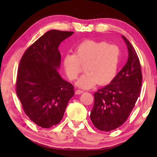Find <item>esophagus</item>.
<instances>
[{"mask_svg": "<svg viewBox=\"0 0 157 157\" xmlns=\"http://www.w3.org/2000/svg\"><path fill=\"white\" fill-rule=\"evenodd\" d=\"M84 91H82V90H79V89H78V90H76V91H75V94H77V95H79V94H82V93H83Z\"/></svg>", "mask_w": 157, "mask_h": 157, "instance_id": "esophagus-1", "label": "esophagus"}]
</instances>
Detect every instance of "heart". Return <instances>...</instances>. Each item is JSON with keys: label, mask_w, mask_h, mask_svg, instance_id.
Masks as SVG:
<instances>
[{"label": "heart", "mask_w": 157, "mask_h": 157, "mask_svg": "<svg viewBox=\"0 0 157 157\" xmlns=\"http://www.w3.org/2000/svg\"><path fill=\"white\" fill-rule=\"evenodd\" d=\"M121 50L105 41L85 40L77 46L75 53L64 55L63 64L66 76L71 81L78 78L85 65V73L77 85L89 89L97 83L104 85L113 80L121 60Z\"/></svg>", "instance_id": "obj_1"}]
</instances>
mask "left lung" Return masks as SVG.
<instances>
[{"instance_id":"left-lung-1","label":"left lung","mask_w":157,"mask_h":157,"mask_svg":"<svg viewBox=\"0 0 157 157\" xmlns=\"http://www.w3.org/2000/svg\"><path fill=\"white\" fill-rule=\"evenodd\" d=\"M129 57L109 84L94 94V105L90 118L100 131L109 132L121 126L127 120L140 96L142 73L136 50L124 36Z\"/></svg>"}]
</instances>
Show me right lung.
Wrapping results in <instances>:
<instances>
[{"instance_id": "right-lung-1", "label": "right lung", "mask_w": 157, "mask_h": 157, "mask_svg": "<svg viewBox=\"0 0 157 157\" xmlns=\"http://www.w3.org/2000/svg\"><path fill=\"white\" fill-rule=\"evenodd\" d=\"M74 32L51 30L23 53L18 66L16 91L29 118L43 128L60 123L75 91L58 73L60 43Z\"/></svg>"}]
</instances>
